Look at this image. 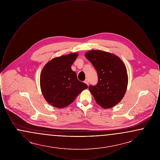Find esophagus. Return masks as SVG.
I'll use <instances>...</instances> for the list:
<instances>
[{
  "label": "esophagus",
  "instance_id": "34e87169",
  "mask_svg": "<svg viewBox=\"0 0 160 160\" xmlns=\"http://www.w3.org/2000/svg\"><path fill=\"white\" fill-rule=\"evenodd\" d=\"M86 84H89V80L88 79H86L85 80H84V82Z\"/></svg>",
  "mask_w": 160,
  "mask_h": 160
}]
</instances>
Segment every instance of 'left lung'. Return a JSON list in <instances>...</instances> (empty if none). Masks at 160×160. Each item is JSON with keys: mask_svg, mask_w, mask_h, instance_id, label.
<instances>
[{"mask_svg": "<svg viewBox=\"0 0 160 160\" xmlns=\"http://www.w3.org/2000/svg\"><path fill=\"white\" fill-rule=\"evenodd\" d=\"M97 70L98 82L89 89L102 108H112L123 98L127 89L128 74L122 60L113 54L91 50L85 54Z\"/></svg>", "mask_w": 160, "mask_h": 160, "instance_id": "left-lung-1", "label": "left lung"}]
</instances>
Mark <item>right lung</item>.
<instances>
[{
  "label": "right lung",
  "instance_id": "obj_1",
  "mask_svg": "<svg viewBox=\"0 0 160 160\" xmlns=\"http://www.w3.org/2000/svg\"><path fill=\"white\" fill-rule=\"evenodd\" d=\"M78 56L77 53L55 58L42 69L40 76L42 93L48 104L56 108L71 104L77 97L88 88L86 84L77 79L71 65Z\"/></svg>",
  "mask_w": 160,
  "mask_h": 160
}]
</instances>
